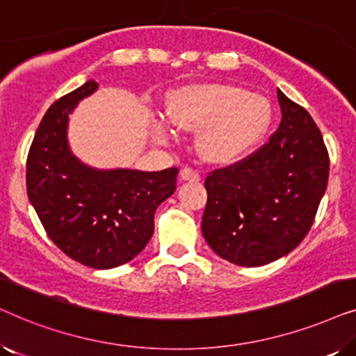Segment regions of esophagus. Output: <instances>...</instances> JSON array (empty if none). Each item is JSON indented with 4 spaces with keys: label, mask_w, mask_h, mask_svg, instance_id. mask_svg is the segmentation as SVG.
<instances>
[{
    "label": "esophagus",
    "mask_w": 356,
    "mask_h": 356,
    "mask_svg": "<svg viewBox=\"0 0 356 356\" xmlns=\"http://www.w3.org/2000/svg\"><path fill=\"white\" fill-rule=\"evenodd\" d=\"M179 177H181L183 181H199L201 179V175L194 172L191 167H183L181 172H179Z\"/></svg>",
    "instance_id": "esophagus-1"
}]
</instances>
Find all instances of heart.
<instances>
[{"label":"heart","instance_id":"heart-1","mask_svg":"<svg viewBox=\"0 0 356 356\" xmlns=\"http://www.w3.org/2000/svg\"><path fill=\"white\" fill-rule=\"evenodd\" d=\"M167 120L181 131L204 128L197 138L202 157L228 163L243 157L262 138L270 110L266 99L241 87L207 84L178 92L170 102ZM152 138L167 144L173 131L165 121H155Z\"/></svg>","mask_w":356,"mask_h":356}]
</instances>
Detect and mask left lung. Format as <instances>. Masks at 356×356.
I'll list each match as a JSON object with an SVG mask.
<instances>
[{"mask_svg": "<svg viewBox=\"0 0 356 356\" xmlns=\"http://www.w3.org/2000/svg\"><path fill=\"white\" fill-rule=\"evenodd\" d=\"M279 129L256 152L206 178L202 235L222 259L257 267L308 235L329 179V154L314 120L282 90Z\"/></svg>", "mask_w": 356, "mask_h": 356, "instance_id": "8db88e82", "label": "left lung"}]
</instances>
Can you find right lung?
<instances>
[{
    "instance_id": "1",
    "label": "right lung",
    "mask_w": 356,
    "mask_h": 356,
    "mask_svg": "<svg viewBox=\"0 0 356 356\" xmlns=\"http://www.w3.org/2000/svg\"><path fill=\"white\" fill-rule=\"evenodd\" d=\"M99 89L95 81L56 100L27 155V196L50 240L81 264L113 269L134 259L154 235V213L177 189L178 168L99 170L74 157L70 115Z\"/></svg>"
}]
</instances>
